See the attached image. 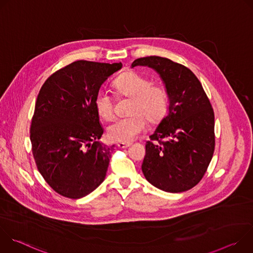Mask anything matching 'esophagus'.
<instances>
[{
	"label": "esophagus",
	"mask_w": 253,
	"mask_h": 253,
	"mask_svg": "<svg viewBox=\"0 0 253 253\" xmlns=\"http://www.w3.org/2000/svg\"><path fill=\"white\" fill-rule=\"evenodd\" d=\"M131 145L130 143H124V142H119L118 144H117V146L119 147V148H127V147H129Z\"/></svg>",
	"instance_id": "esophagus-1"
}]
</instances>
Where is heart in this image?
Wrapping results in <instances>:
<instances>
[{
	"mask_svg": "<svg viewBox=\"0 0 253 253\" xmlns=\"http://www.w3.org/2000/svg\"><path fill=\"white\" fill-rule=\"evenodd\" d=\"M118 97L131 98L128 117L115 120L107 128V136L112 141L129 143L146 128L147 121L160 122L168 109V93L162 84L151 80L135 71H127L114 82ZM98 115L104 120L114 117V99L109 92L101 89L94 99Z\"/></svg>",
	"mask_w": 253,
	"mask_h": 253,
	"instance_id": "1",
	"label": "heart"
}]
</instances>
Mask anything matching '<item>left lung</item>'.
Masks as SVG:
<instances>
[{
	"label": "left lung",
	"instance_id": "left-lung-1",
	"mask_svg": "<svg viewBox=\"0 0 253 253\" xmlns=\"http://www.w3.org/2000/svg\"><path fill=\"white\" fill-rule=\"evenodd\" d=\"M135 66H148L165 84L169 108L146 142L142 172L155 187L183 192L199 183L215 147L214 112L203 87L187 67L167 58L136 59Z\"/></svg>",
	"mask_w": 253,
	"mask_h": 253
}]
</instances>
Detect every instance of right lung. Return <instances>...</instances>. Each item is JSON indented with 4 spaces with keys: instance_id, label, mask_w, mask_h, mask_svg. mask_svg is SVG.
Masks as SVG:
<instances>
[{
    "instance_id": "obj_1",
    "label": "right lung",
    "mask_w": 253,
    "mask_h": 253,
    "mask_svg": "<svg viewBox=\"0 0 253 253\" xmlns=\"http://www.w3.org/2000/svg\"><path fill=\"white\" fill-rule=\"evenodd\" d=\"M121 68V63L79 60L56 71L38 94L32 152L45 181L64 197L82 198L104 181L114 145L99 142L104 131L94 99Z\"/></svg>"
}]
</instances>
